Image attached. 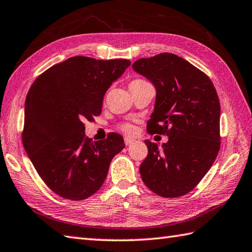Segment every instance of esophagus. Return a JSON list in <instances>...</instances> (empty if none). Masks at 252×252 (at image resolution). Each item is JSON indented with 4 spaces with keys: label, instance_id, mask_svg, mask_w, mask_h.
<instances>
[{
    "label": "esophagus",
    "instance_id": "obj_1",
    "mask_svg": "<svg viewBox=\"0 0 252 252\" xmlns=\"http://www.w3.org/2000/svg\"><path fill=\"white\" fill-rule=\"evenodd\" d=\"M125 143H126V146H129V145H131V144L134 143V140H132V138H129V137H126L125 138Z\"/></svg>",
    "mask_w": 252,
    "mask_h": 252
}]
</instances>
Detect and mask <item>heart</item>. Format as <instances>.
Segmentation results:
<instances>
[{
	"instance_id": "1",
	"label": "heart",
	"mask_w": 252,
	"mask_h": 252,
	"mask_svg": "<svg viewBox=\"0 0 252 252\" xmlns=\"http://www.w3.org/2000/svg\"><path fill=\"white\" fill-rule=\"evenodd\" d=\"M144 82H146L145 80L134 79V80H132V81L130 82L129 87L131 88V87H133V85L141 84V83H144ZM119 127H120V130H121L123 133H126V134H132V133L134 132V127H133V126L129 125V123H123V125H121Z\"/></svg>"
}]
</instances>
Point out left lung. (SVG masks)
<instances>
[{
  "label": "left lung",
  "mask_w": 252,
  "mask_h": 252,
  "mask_svg": "<svg viewBox=\"0 0 252 252\" xmlns=\"http://www.w3.org/2000/svg\"><path fill=\"white\" fill-rule=\"evenodd\" d=\"M156 88L147 122L149 134H165L159 148L146 140L148 154L140 167L149 189L164 198L186 195L211 168L220 149V101L206 73L184 58L161 53L132 65Z\"/></svg>",
  "instance_id": "left-lung-1"
}]
</instances>
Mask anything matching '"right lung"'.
<instances>
[{"mask_svg":"<svg viewBox=\"0 0 252 252\" xmlns=\"http://www.w3.org/2000/svg\"><path fill=\"white\" fill-rule=\"evenodd\" d=\"M131 65L127 60L74 56L32 83L25 103L23 144L40 178L70 200L87 199L106 180L112 158L125 148L120 134L93 142L84 121L99 116L106 91Z\"/></svg>","mask_w":252,"mask_h":252,"instance_id":"obj_1","label":"right lung"}]
</instances>
